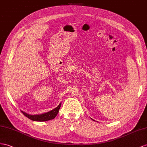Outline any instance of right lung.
Masks as SVG:
<instances>
[{"label": "right lung", "instance_id": "right-lung-1", "mask_svg": "<svg viewBox=\"0 0 147 147\" xmlns=\"http://www.w3.org/2000/svg\"><path fill=\"white\" fill-rule=\"evenodd\" d=\"M61 102L58 105V106L57 107H56L55 109H53L52 111L48 112L45 113V114H43L30 115L23 111H22V112L23 113V114L25 116L27 117H28V119H31L32 120H33V121H38V122L47 121V120H50L55 118V117L58 114L60 107H61Z\"/></svg>", "mask_w": 147, "mask_h": 147}]
</instances>
